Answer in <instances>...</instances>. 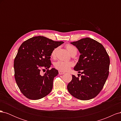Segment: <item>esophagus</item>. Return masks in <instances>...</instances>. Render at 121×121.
I'll use <instances>...</instances> for the list:
<instances>
[{
	"mask_svg": "<svg viewBox=\"0 0 121 121\" xmlns=\"http://www.w3.org/2000/svg\"><path fill=\"white\" fill-rule=\"evenodd\" d=\"M58 73H59V74L60 75H63V74H65V72H62V71H58Z\"/></svg>",
	"mask_w": 121,
	"mask_h": 121,
	"instance_id": "esophagus-1",
	"label": "esophagus"
}]
</instances>
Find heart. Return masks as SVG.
Listing matches in <instances>:
<instances>
[{
	"label": "heart",
	"mask_w": 121,
	"mask_h": 121,
	"mask_svg": "<svg viewBox=\"0 0 121 121\" xmlns=\"http://www.w3.org/2000/svg\"><path fill=\"white\" fill-rule=\"evenodd\" d=\"M67 49L69 52L71 54L73 53H77V48L71 44H68L65 45ZM58 49V47H56L54 48L52 52H51V56L53 58H54L56 56V53ZM73 65V63L71 61H67L64 60H58L54 64V67L56 69H58L60 71L65 72L68 71Z\"/></svg>",
	"instance_id": "b5f03b06"
}]
</instances>
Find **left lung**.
I'll return each mask as SVG.
<instances>
[{
	"mask_svg": "<svg viewBox=\"0 0 121 121\" xmlns=\"http://www.w3.org/2000/svg\"><path fill=\"white\" fill-rule=\"evenodd\" d=\"M71 43L81 53L74 69L82 75L81 78L72 75V81L67 86L68 91L80 100L91 99L99 93L107 81L109 56L104 46L91 38H83Z\"/></svg>",
	"mask_w": 121,
	"mask_h": 121,
	"instance_id": "8db88e82",
	"label": "left lung"
}]
</instances>
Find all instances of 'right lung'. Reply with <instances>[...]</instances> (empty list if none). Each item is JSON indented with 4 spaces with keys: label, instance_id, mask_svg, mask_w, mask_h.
I'll return each mask as SVG.
<instances>
[{
    "label": "right lung",
    "instance_id": "add662e5",
    "mask_svg": "<svg viewBox=\"0 0 121 121\" xmlns=\"http://www.w3.org/2000/svg\"><path fill=\"white\" fill-rule=\"evenodd\" d=\"M64 43L43 36L26 40L19 47L14 60V78L21 92L32 100L44 97L52 90L53 81L58 72L49 68L52 50ZM47 69L42 75L41 70Z\"/></svg>",
    "mask_w": 121,
    "mask_h": 121
}]
</instances>
